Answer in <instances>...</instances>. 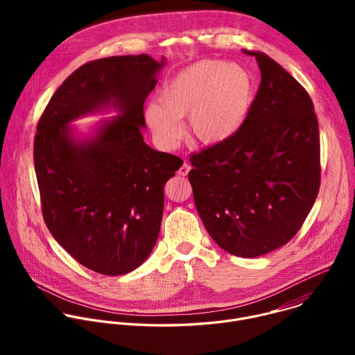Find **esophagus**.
Instances as JSON below:
<instances>
[{"mask_svg":"<svg viewBox=\"0 0 355 355\" xmlns=\"http://www.w3.org/2000/svg\"><path fill=\"white\" fill-rule=\"evenodd\" d=\"M189 170H191L189 164L184 163V164L180 167V170H178V174H180V175H182V177H185V175L189 173Z\"/></svg>","mask_w":355,"mask_h":355,"instance_id":"1","label":"esophagus"}]
</instances>
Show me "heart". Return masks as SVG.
I'll return each instance as SVG.
<instances>
[{
  "label": "heart",
  "instance_id": "1",
  "mask_svg": "<svg viewBox=\"0 0 355 355\" xmlns=\"http://www.w3.org/2000/svg\"><path fill=\"white\" fill-rule=\"evenodd\" d=\"M248 71L220 60H199L178 71L160 91L159 104L146 108V121L164 147L181 137L178 119L188 116V129L200 143L218 144L244 123L251 104Z\"/></svg>",
  "mask_w": 355,
  "mask_h": 355
}]
</instances>
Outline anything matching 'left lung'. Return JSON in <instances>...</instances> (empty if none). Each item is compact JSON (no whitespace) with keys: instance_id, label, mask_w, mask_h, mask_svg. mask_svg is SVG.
I'll list each match as a JSON object with an SVG mask.
<instances>
[{"instance_id":"1","label":"left lung","mask_w":355,"mask_h":355,"mask_svg":"<svg viewBox=\"0 0 355 355\" xmlns=\"http://www.w3.org/2000/svg\"><path fill=\"white\" fill-rule=\"evenodd\" d=\"M261 83L241 128L189 157L196 211L215 243L259 257L286 244L320 187V139L308 91L263 52Z\"/></svg>"}]
</instances>
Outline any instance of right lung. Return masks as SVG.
<instances>
[{
  "instance_id": "1",
  "label": "right lung",
  "mask_w": 355,
  "mask_h": 355,
  "mask_svg": "<svg viewBox=\"0 0 355 355\" xmlns=\"http://www.w3.org/2000/svg\"><path fill=\"white\" fill-rule=\"evenodd\" d=\"M162 62L147 55L88 62L50 98L33 143L44 223L81 266L122 275L141 266L162 226L164 185L182 160L143 141L144 101ZM114 105L121 116L89 141H76L68 123Z\"/></svg>"
}]
</instances>
